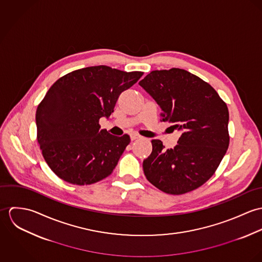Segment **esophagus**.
I'll list each match as a JSON object with an SVG mask.
<instances>
[{
  "mask_svg": "<svg viewBox=\"0 0 262 262\" xmlns=\"http://www.w3.org/2000/svg\"><path fill=\"white\" fill-rule=\"evenodd\" d=\"M141 136L139 135V134H137V133H131L130 134V138H131V140H136V139H138V138H140Z\"/></svg>",
  "mask_w": 262,
  "mask_h": 262,
  "instance_id": "1",
  "label": "esophagus"
}]
</instances>
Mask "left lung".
<instances>
[{
  "label": "left lung",
  "instance_id": "8db88e82",
  "mask_svg": "<svg viewBox=\"0 0 262 262\" xmlns=\"http://www.w3.org/2000/svg\"><path fill=\"white\" fill-rule=\"evenodd\" d=\"M161 109L163 122L182 133L178 145L164 149L158 139L143 161L146 179L170 194L204 185L229 146L227 105L206 81L185 70L153 71L139 81Z\"/></svg>",
  "mask_w": 262,
  "mask_h": 262
}]
</instances>
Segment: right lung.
I'll use <instances>...</instances> for the list:
<instances>
[{"label": "right lung", "instance_id": "add662e5", "mask_svg": "<svg viewBox=\"0 0 262 262\" xmlns=\"http://www.w3.org/2000/svg\"><path fill=\"white\" fill-rule=\"evenodd\" d=\"M106 66L84 68L57 79L36 110L37 141L51 170L73 185L109 177L129 135H111L99 121L114 112L119 96L142 76Z\"/></svg>", "mask_w": 262, "mask_h": 262}]
</instances>
